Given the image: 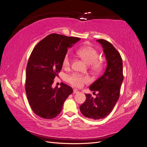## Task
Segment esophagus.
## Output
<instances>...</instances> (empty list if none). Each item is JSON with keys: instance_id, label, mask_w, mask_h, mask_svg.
Segmentation results:
<instances>
[{"instance_id": "esophagus-1", "label": "esophagus", "mask_w": 147, "mask_h": 147, "mask_svg": "<svg viewBox=\"0 0 147 147\" xmlns=\"http://www.w3.org/2000/svg\"><path fill=\"white\" fill-rule=\"evenodd\" d=\"M79 91L77 90H76V89H74V94H75V93H78Z\"/></svg>"}]
</instances>
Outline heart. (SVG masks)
<instances>
[{
	"label": "heart",
	"mask_w": 147,
	"mask_h": 147,
	"mask_svg": "<svg viewBox=\"0 0 147 147\" xmlns=\"http://www.w3.org/2000/svg\"><path fill=\"white\" fill-rule=\"evenodd\" d=\"M77 54L80 57L90 64V67L93 71H99L102 67V62L98 58L99 53L94 48L90 46L83 47L77 50ZM72 63V57L69 52L65 55L63 64L64 67H69ZM89 78L84 75L74 73L67 77V81L72 86L77 88L82 87L84 83L89 82Z\"/></svg>",
	"instance_id": "1"
}]
</instances>
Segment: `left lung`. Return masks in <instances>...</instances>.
<instances>
[{"label": "left lung", "mask_w": 147, "mask_h": 147, "mask_svg": "<svg viewBox=\"0 0 147 147\" xmlns=\"http://www.w3.org/2000/svg\"><path fill=\"white\" fill-rule=\"evenodd\" d=\"M97 41L103 48L107 65L103 75L90 86L94 92H99L96 98L86 94V100L80 107L84 116L92 119L104 118L112 112L119 99L123 81V61L119 52L105 40Z\"/></svg>", "instance_id": "left-lung-1"}]
</instances>
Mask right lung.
Returning <instances> with one entry per match:
<instances>
[{
	"mask_svg": "<svg viewBox=\"0 0 147 147\" xmlns=\"http://www.w3.org/2000/svg\"><path fill=\"white\" fill-rule=\"evenodd\" d=\"M80 38L51 34L34 47L26 67L25 83L28 100L33 112L44 119H53L63 109L64 101L73 92L64 83L52 88L55 77L63 67L68 48Z\"/></svg>",
	"mask_w": 147,
	"mask_h": 147,
	"instance_id": "add662e5",
	"label": "right lung"
}]
</instances>
